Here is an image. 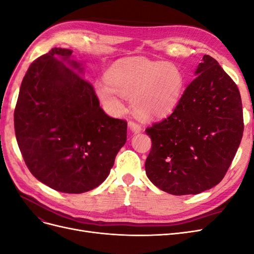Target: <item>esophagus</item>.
<instances>
[{
  "mask_svg": "<svg viewBox=\"0 0 254 254\" xmlns=\"http://www.w3.org/2000/svg\"><path fill=\"white\" fill-rule=\"evenodd\" d=\"M128 127L134 133H139V132L142 131V126L140 124H137V123L134 122V121H130L128 123Z\"/></svg>",
  "mask_w": 254,
  "mask_h": 254,
  "instance_id": "34e87169",
  "label": "esophagus"
}]
</instances>
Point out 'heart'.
Here are the masks:
<instances>
[{
  "instance_id": "b5f03b06",
  "label": "heart",
  "mask_w": 254,
  "mask_h": 254,
  "mask_svg": "<svg viewBox=\"0 0 254 254\" xmlns=\"http://www.w3.org/2000/svg\"><path fill=\"white\" fill-rule=\"evenodd\" d=\"M105 79L95 83L105 108L113 114L122 112L124 96L132 99L134 112L144 120L161 119L171 113L183 87L182 74L176 65L142 59L115 64Z\"/></svg>"
}]
</instances>
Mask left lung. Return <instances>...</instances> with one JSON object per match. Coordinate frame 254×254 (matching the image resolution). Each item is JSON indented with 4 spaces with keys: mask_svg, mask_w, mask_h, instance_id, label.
Returning <instances> with one entry per match:
<instances>
[{
    "mask_svg": "<svg viewBox=\"0 0 254 254\" xmlns=\"http://www.w3.org/2000/svg\"><path fill=\"white\" fill-rule=\"evenodd\" d=\"M173 113L145 130L148 179L168 194L196 195L224 178L244 132L240 91L216 60L204 55Z\"/></svg>",
    "mask_w": 254,
    "mask_h": 254,
    "instance_id": "left-lung-1",
    "label": "left lung"
}]
</instances>
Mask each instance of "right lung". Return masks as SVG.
<instances>
[{
    "label": "right lung",
    "instance_id": "1",
    "mask_svg": "<svg viewBox=\"0 0 254 254\" xmlns=\"http://www.w3.org/2000/svg\"><path fill=\"white\" fill-rule=\"evenodd\" d=\"M72 53L54 48L29 65L13 122L29 172L53 190L80 194L108 177L127 122L104 112Z\"/></svg>",
    "mask_w": 254,
    "mask_h": 254
}]
</instances>
